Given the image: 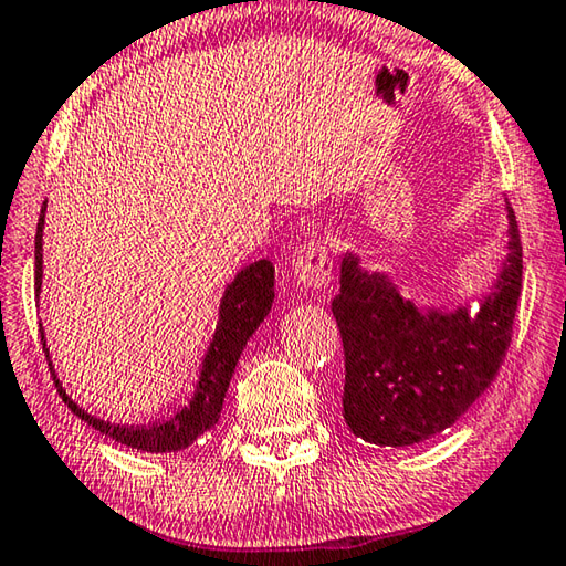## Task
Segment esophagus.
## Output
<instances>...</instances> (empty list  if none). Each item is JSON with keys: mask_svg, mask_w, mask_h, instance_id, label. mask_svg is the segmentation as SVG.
Segmentation results:
<instances>
[{"mask_svg": "<svg viewBox=\"0 0 566 566\" xmlns=\"http://www.w3.org/2000/svg\"><path fill=\"white\" fill-rule=\"evenodd\" d=\"M331 273L333 261L321 243H303L298 248V253L293 255L291 275L301 289H323V285L331 281Z\"/></svg>", "mask_w": 566, "mask_h": 566, "instance_id": "obj_1", "label": "esophagus"}]
</instances>
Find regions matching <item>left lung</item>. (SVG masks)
I'll list each match as a JSON object with an SVG mask.
<instances>
[{"instance_id":"left-lung-1","label":"left lung","mask_w":566,"mask_h":566,"mask_svg":"<svg viewBox=\"0 0 566 566\" xmlns=\"http://www.w3.org/2000/svg\"><path fill=\"white\" fill-rule=\"evenodd\" d=\"M507 255L478 295L444 305L405 298L390 273L368 271L355 251L340 258L333 301L345 350L343 418L355 438L408 448L458 422L490 388L510 348L522 293V243L510 201Z\"/></svg>"}]
</instances>
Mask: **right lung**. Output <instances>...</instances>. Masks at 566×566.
I'll return each mask as SVG.
<instances>
[{
  "label": "right lung",
  "mask_w": 566,
  "mask_h": 566,
  "mask_svg": "<svg viewBox=\"0 0 566 566\" xmlns=\"http://www.w3.org/2000/svg\"><path fill=\"white\" fill-rule=\"evenodd\" d=\"M44 218H46V201L42 206V213H39L36 223V238H34V293L39 298L42 293V277H44ZM273 283H275V271L271 261H255L243 265L241 271L233 275V281L226 285L221 303H218V321L216 331L211 335V343L203 353L201 368H198V380L193 382L191 400L186 405H178L171 412L161 415V418H154L144 424H122L112 422L104 418H96V415L86 412L84 408L72 400V395L64 390L62 380L54 370L52 353L46 348V335L42 323H39V331H42V343L44 353L49 360V370L54 375L56 390L66 402V408H72L76 418L92 424L106 438L126 444L132 450L142 452H178L186 450L188 444H193L203 432L213 430L218 418H221L223 400L228 392V385H231L235 363L241 358L245 343L251 340V335L258 331V325L265 321V315L271 313L273 305Z\"/></svg>",
  "instance_id": "1"
}]
</instances>
